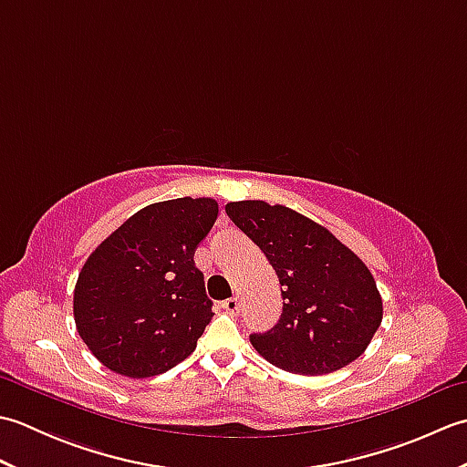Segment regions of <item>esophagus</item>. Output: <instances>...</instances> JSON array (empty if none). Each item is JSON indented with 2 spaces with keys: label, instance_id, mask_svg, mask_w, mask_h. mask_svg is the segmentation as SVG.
<instances>
[{
  "label": "esophagus",
  "instance_id": "esophagus-1",
  "mask_svg": "<svg viewBox=\"0 0 467 467\" xmlns=\"http://www.w3.org/2000/svg\"><path fill=\"white\" fill-rule=\"evenodd\" d=\"M223 309H224L226 313H231V315L239 313V309H241V301L236 299V296H231V299L223 301Z\"/></svg>",
  "mask_w": 467,
  "mask_h": 467
}]
</instances>
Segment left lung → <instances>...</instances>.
I'll return each instance as SVG.
<instances>
[{
    "mask_svg": "<svg viewBox=\"0 0 467 467\" xmlns=\"http://www.w3.org/2000/svg\"><path fill=\"white\" fill-rule=\"evenodd\" d=\"M224 211L265 253L281 283L279 323L251 335L259 355L299 375H327L353 363L383 319L367 265L325 226L285 204L239 201Z\"/></svg>",
    "mask_w": 467,
    "mask_h": 467,
    "instance_id": "obj_1",
    "label": "left lung"
}]
</instances>
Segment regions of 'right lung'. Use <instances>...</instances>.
I'll return each instance as SVG.
<instances>
[{
	"label": "right lung",
	"instance_id": "1",
	"mask_svg": "<svg viewBox=\"0 0 467 467\" xmlns=\"http://www.w3.org/2000/svg\"><path fill=\"white\" fill-rule=\"evenodd\" d=\"M216 216L208 196L148 204L88 256L74 286V321L108 369L144 379L196 349L214 313L194 251Z\"/></svg>",
	"mask_w": 467,
	"mask_h": 467
}]
</instances>
